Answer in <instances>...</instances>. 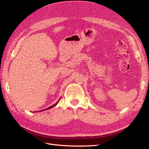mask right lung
<instances>
[{"label": "right lung", "instance_id": "add662e5", "mask_svg": "<svg viewBox=\"0 0 149 149\" xmlns=\"http://www.w3.org/2000/svg\"><path fill=\"white\" fill-rule=\"evenodd\" d=\"M60 100H59V101H58V102H57L56 103H55V104H53V106H51L50 107H49L47 108V109H44V111H45V110H47V109H51V108H52V107H55V106H56V105L58 103V102H59V101H60ZM42 111H43V110H42Z\"/></svg>", "mask_w": 149, "mask_h": 149}]
</instances>
